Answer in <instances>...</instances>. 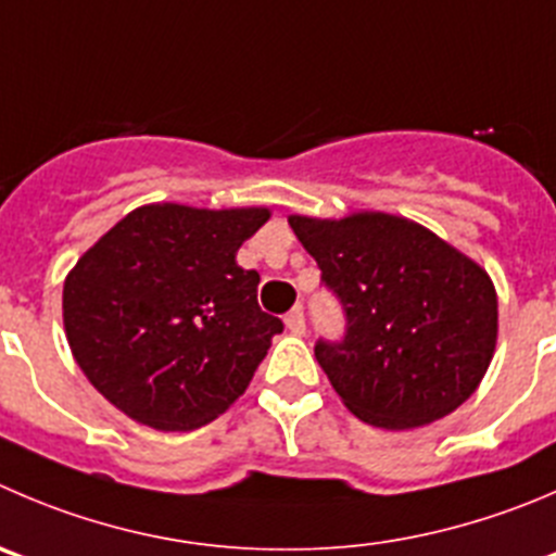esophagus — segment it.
Returning <instances> with one entry per match:
<instances>
[{"label":"esophagus","instance_id":"esophagus-1","mask_svg":"<svg viewBox=\"0 0 556 556\" xmlns=\"http://www.w3.org/2000/svg\"><path fill=\"white\" fill-rule=\"evenodd\" d=\"M287 327H289V332H294V336H303V332H305L303 305H298V308L289 311V314H287Z\"/></svg>","mask_w":556,"mask_h":556}]
</instances>
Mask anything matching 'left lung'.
Returning a JSON list of instances; mask_svg holds the SVG:
<instances>
[{"instance_id":"1","label":"left lung","mask_w":556,"mask_h":556,"mask_svg":"<svg viewBox=\"0 0 556 556\" xmlns=\"http://www.w3.org/2000/svg\"><path fill=\"white\" fill-rule=\"evenodd\" d=\"M321 283L343 311V336L319 338L316 361L352 415L412 428L464 404L496 343V292L485 269L406 218L292 215Z\"/></svg>"}]
</instances>
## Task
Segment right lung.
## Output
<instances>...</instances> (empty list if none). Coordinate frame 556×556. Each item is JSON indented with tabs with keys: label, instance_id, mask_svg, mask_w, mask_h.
<instances>
[{
	"label": "right lung",
	"instance_id": "add662e5",
	"mask_svg": "<svg viewBox=\"0 0 556 556\" xmlns=\"http://www.w3.org/2000/svg\"><path fill=\"white\" fill-rule=\"evenodd\" d=\"M269 213L150 204L71 269L67 343L103 399L144 426L190 431L245 393L283 321L258 308L237 251Z\"/></svg>",
	"mask_w": 556,
	"mask_h": 556
}]
</instances>
